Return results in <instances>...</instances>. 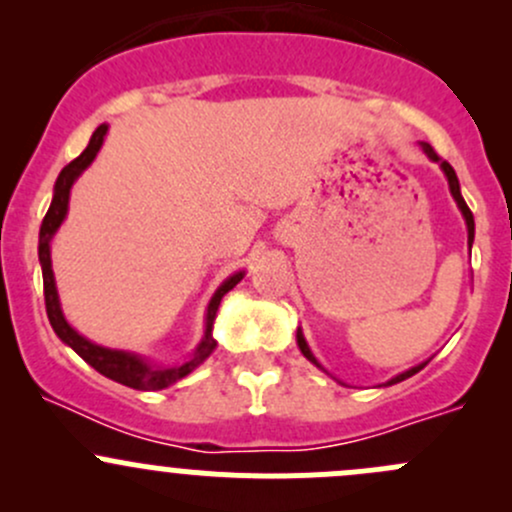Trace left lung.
Segmentation results:
<instances>
[{
    "label": "left lung",
    "instance_id": "left-lung-1",
    "mask_svg": "<svg viewBox=\"0 0 512 512\" xmlns=\"http://www.w3.org/2000/svg\"><path fill=\"white\" fill-rule=\"evenodd\" d=\"M421 151L426 153V156L431 158L433 163H438V165H441L443 175H446V180H448V188H451V195H453V200H456L458 210H461L463 220H466V227H468V245H473V237H476V223H473V213H471V208H468V205H466V200H463V195H461V183H458V178H456V170H453L451 165L446 163V160H441V158H438V153L433 151V148L428 146V143H421ZM297 347H299V352H302L304 356H307V359L312 361L314 366H319V369H324V366L319 364V361H317V356L312 354V349H309V344H307V339H304L302 329H297ZM426 364H428V361H423V364H418V366H411L409 371H404V374H399V376H394V379H389V381H386V386H391V384H399V381L409 379V376L418 374V371H421L423 366H426Z\"/></svg>",
    "mask_w": 512,
    "mask_h": 512
}]
</instances>
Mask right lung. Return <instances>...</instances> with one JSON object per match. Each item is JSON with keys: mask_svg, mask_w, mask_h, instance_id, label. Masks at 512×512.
Here are the masks:
<instances>
[{"mask_svg": "<svg viewBox=\"0 0 512 512\" xmlns=\"http://www.w3.org/2000/svg\"><path fill=\"white\" fill-rule=\"evenodd\" d=\"M108 126L101 123L96 128L94 136H91L89 146L84 148L79 158L71 160L64 170L59 173L54 183V198H51L49 210L44 215V223H41L39 230V265H41V277H44V299H46V314H49L51 329L56 332V337L66 344V347L74 349L81 359L86 361L89 366H94L98 374L108 376V379L118 381L123 386H131V389L138 391H160L173 386L175 381H180L183 376H188L190 371L198 369L210 354L215 352L218 342L213 337V324L215 317H218V307L223 302V297L230 292L237 282L245 277V270L235 272L227 280L215 289V294L210 297L208 312H205V332L200 344L195 347V352L188 356V359L178 361V364H153L151 359L146 356L136 354V352H123V349H108L101 347V344L89 342L86 337H81L64 317V309H61L59 302V289H56V280H54V270H51V240H54L56 230H59L61 223L66 220V213H69V195L74 183L79 180V175L94 163V158L98 156L103 146V138H106Z\"/></svg>", "mask_w": 512, "mask_h": 512, "instance_id": "add662e5", "label": "right lung"}]
</instances>
